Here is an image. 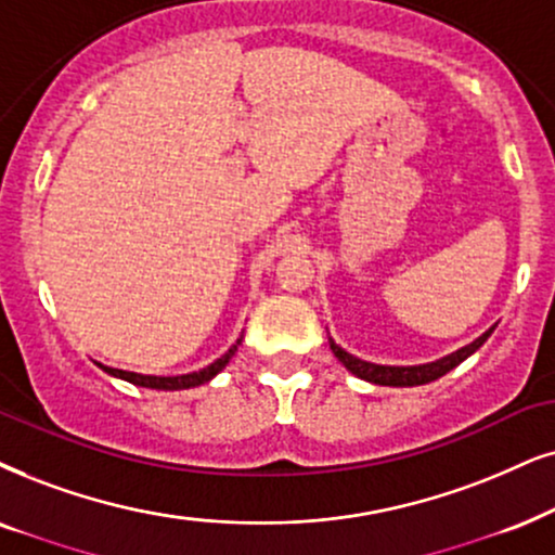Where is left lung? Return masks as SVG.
I'll list each match as a JSON object with an SVG mask.
<instances>
[{
  "instance_id": "1",
  "label": "left lung",
  "mask_w": 555,
  "mask_h": 555,
  "mask_svg": "<svg viewBox=\"0 0 555 555\" xmlns=\"http://www.w3.org/2000/svg\"><path fill=\"white\" fill-rule=\"evenodd\" d=\"M492 333H494V327H489L487 333H481L474 343L459 348L455 353H448V356H443V359H438L433 363H420V366H382V363H369V361L356 359V356H350L348 350H343L333 338H327V340H330V350L335 353V359H338L343 366L350 371V374L363 378V382L378 384V387H420V384H430V382H435V378L446 376L448 371L459 366L461 361H466L468 356L476 353V350L487 343V338Z\"/></svg>"
}]
</instances>
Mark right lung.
<instances>
[{
  "instance_id": "add662e5",
  "label": "right lung",
  "mask_w": 555,
  "mask_h": 555,
  "mask_svg": "<svg viewBox=\"0 0 555 555\" xmlns=\"http://www.w3.org/2000/svg\"><path fill=\"white\" fill-rule=\"evenodd\" d=\"M243 338H237L233 346L228 348V353H222L220 359L215 363H209V366L199 369V371H192V374H181V376H151V374H135V371H122V369H112V366H104V363H96L102 371H107L109 376L115 378H122V382H130L135 384V387H145V389H160V391H177V389H192V387H199V384H207L209 378H215L220 374L222 369L228 366L230 359L235 356L237 346H241Z\"/></svg>"
}]
</instances>
